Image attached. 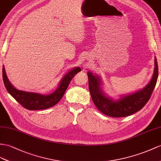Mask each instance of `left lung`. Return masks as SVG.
Here are the masks:
<instances>
[{
	"instance_id": "obj_1",
	"label": "left lung",
	"mask_w": 161,
	"mask_h": 161,
	"mask_svg": "<svg viewBox=\"0 0 161 161\" xmlns=\"http://www.w3.org/2000/svg\"><path fill=\"white\" fill-rule=\"evenodd\" d=\"M154 70L151 80L146 87L135 93L113 100L106 95L101 87V79L97 75L88 72L89 89L94 104L104 115L113 117H123L140 111L150 100L158 76L156 57L154 58Z\"/></svg>"
}]
</instances>
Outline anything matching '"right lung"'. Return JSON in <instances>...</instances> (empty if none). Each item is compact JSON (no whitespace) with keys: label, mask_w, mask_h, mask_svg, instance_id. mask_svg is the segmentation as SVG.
<instances>
[{"label":"right lung","mask_w":161,"mask_h":161,"mask_svg":"<svg viewBox=\"0 0 161 161\" xmlns=\"http://www.w3.org/2000/svg\"><path fill=\"white\" fill-rule=\"evenodd\" d=\"M80 71L81 69L79 67L70 70L62 78L58 88L49 95H42L40 93L27 92L15 89L8 80L4 65L3 68V79L7 92L23 107L31 111L42 110L53 107L61 100L70 81L77 73Z\"/></svg>","instance_id":"right-lung-1"}]
</instances>
